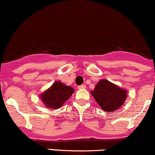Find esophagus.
I'll return each mask as SVG.
<instances>
[{
  "mask_svg": "<svg viewBox=\"0 0 155 155\" xmlns=\"http://www.w3.org/2000/svg\"><path fill=\"white\" fill-rule=\"evenodd\" d=\"M85 88H86V86H85V85H84V84H81V85H80V86L78 87V89H79V90L85 89Z\"/></svg>",
  "mask_w": 155,
  "mask_h": 155,
  "instance_id": "obj_1",
  "label": "esophagus"
}]
</instances>
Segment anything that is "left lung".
<instances>
[{
    "label": "left lung",
    "instance_id": "obj_1",
    "mask_svg": "<svg viewBox=\"0 0 155 155\" xmlns=\"http://www.w3.org/2000/svg\"><path fill=\"white\" fill-rule=\"evenodd\" d=\"M96 102L105 112H113L124 103L127 91L106 79H101L91 91Z\"/></svg>",
    "mask_w": 155,
    "mask_h": 155
}]
</instances>
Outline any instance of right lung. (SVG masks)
Here are the masks:
<instances>
[{
    "mask_svg": "<svg viewBox=\"0 0 155 155\" xmlns=\"http://www.w3.org/2000/svg\"><path fill=\"white\" fill-rule=\"evenodd\" d=\"M73 93H74V88L57 81L42 93L40 98L45 107L56 110L60 108L72 96Z\"/></svg>",
    "mask_w": 155,
    "mask_h": 155,
    "instance_id": "add662e5",
    "label": "right lung"
}]
</instances>
